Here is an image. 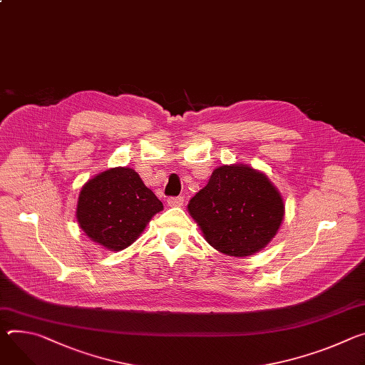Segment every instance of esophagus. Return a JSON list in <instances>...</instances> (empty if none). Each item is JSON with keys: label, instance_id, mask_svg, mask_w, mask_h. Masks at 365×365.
<instances>
[{"label": "esophagus", "instance_id": "esophagus-1", "mask_svg": "<svg viewBox=\"0 0 365 365\" xmlns=\"http://www.w3.org/2000/svg\"><path fill=\"white\" fill-rule=\"evenodd\" d=\"M168 205L172 208H178L183 205V196H172L168 200Z\"/></svg>", "mask_w": 365, "mask_h": 365}]
</instances>
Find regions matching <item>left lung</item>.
<instances>
[{
	"label": "left lung",
	"instance_id": "8db88e82",
	"mask_svg": "<svg viewBox=\"0 0 365 365\" xmlns=\"http://www.w3.org/2000/svg\"><path fill=\"white\" fill-rule=\"evenodd\" d=\"M187 211L214 249L246 257L272 242L285 205L267 175L237 163L217 168L207 186L189 201Z\"/></svg>",
	"mask_w": 365,
	"mask_h": 365
}]
</instances>
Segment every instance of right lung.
<instances>
[{
    "mask_svg": "<svg viewBox=\"0 0 365 365\" xmlns=\"http://www.w3.org/2000/svg\"><path fill=\"white\" fill-rule=\"evenodd\" d=\"M161 210V201L134 169L112 168L84 183L76 217L90 240L120 252L140 237Z\"/></svg>",
    "mask_w": 365,
    "mask_h": 365,
    "instance_id": "1",
    "label": "right lung"
}]
</instances>
